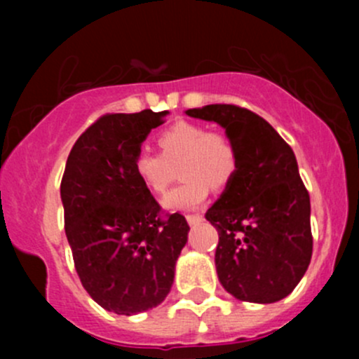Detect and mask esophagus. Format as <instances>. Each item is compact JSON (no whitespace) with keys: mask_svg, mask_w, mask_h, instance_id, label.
Segmentation results:
<instances>
[{"mask_svg":"<svg viewBox=\"0 0 359 359\" xmlns=\"http://www.w3.org/2000/svg\"><path fill=\"white\" fill-rule=\"evenodd\" d=\"M186 220H187V224H189V226H198V224L203 222V217L198 215V213H196V215H187Z\"/></svg>","mask_w":359,"mask_h":359,"instance_id":"34e87169","label":"esophagus"}]
</instances>
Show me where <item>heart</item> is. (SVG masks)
<instances>
[{"label":"heart","mask_w":359,"mask_h":359,"mask_svg":"<svg viewBox=\"0 0 359 359\" xmlns=\"http://www.w3.org/2000/svg\"><path fill=\"white\" fill-rule=\"evenodd\" d=\"M159 154L139 151L133 158L135 179L153 194H163L179 168L180 186L163 198L166 210L186 212L206 201L210 187L222 189L233 180L238 168L234 144L220 133H208L205 126L189 121H177L158 135Z\"/></svg>","instance_id":"obj_1"}]
</instances>
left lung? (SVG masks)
<instances>
[{
  "label": "left lung",
  "mask_w": 359,
  "mask_h": 359,
  "mask_svg": "<svg viewBox=\"0 0 359 359\" xmlns=\"http://www.w3.org/2000/svg\"><path fill=\"white\" fill-rule=\"evenodd\" d=\"M234 144L238 168L206 212L219 245L220 285L238 300L271 304L290 295L313 255L311 201L295 154L264 118L231 104L187 109Z\"/></svg>",
  "instance_id": "left-lung-1"
}]
</instances>
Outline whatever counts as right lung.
I'll return each mask as SVG.
<instances>
[{
  "label": "right lung",
  "mask_w": 359,
  "mask_h": 359,
  "mask_svg": "<svg viewBox=\"0 0 359 359\" xmlns=\"http://www.w3.org/2000/svg\"><path fill=\"white\" fill-rule=\"evenodd\" d=\"M168 111L106 114L81 133L60 184L66 236L88 295L116 314L144 313L165 300L187 243L184 215H159L132 163Z\"/></svg>",
  "instance_id": "right-lung-1"
}]
</instances>
